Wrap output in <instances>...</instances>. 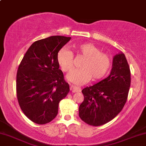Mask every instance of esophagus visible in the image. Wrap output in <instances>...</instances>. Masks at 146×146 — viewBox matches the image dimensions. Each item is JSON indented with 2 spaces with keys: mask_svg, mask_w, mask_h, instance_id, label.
<instances>
[{
  "mask_svg": "<svg viewBox=\"0 0 146 146\" xmlns=\"http://www.w3.org/2000/svg\"><path fill=\"white\" fill-rule=\"evenodd\" d=\"M70 90H71L73 93L80 92V91H81V88L75 87V86H71V87H70Z\"/></svg>",
  "mask_w": 146,
  "mask_h": 146,
  "instance_id": "1",
  "label": "esophagus"
}]
</instances>
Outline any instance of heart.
I'll return each mask as SVG.
<instances>
[{
    "mask_svg": "<svg viewBox=\"0 0 146 146\" xmlns=\"http://www.w3.org/2000/svg\"><path fill=\"white\" fill-rule=\"evenodd\" d=\"M74 51L83 57L80 69L72 70L67 76L68 81L74 84L81 85L92 79L94 81L103 78L110 69L111 60L107 53L92 43L74 44ZM57 61L62 71L68 72L74 67L73 54L66 48L58 52Z\"/></svg>",
    "mask_w": 146,
    "mask_h": 146,
    "instance_id": "1",
    "label": "heart"
}]
</instances>
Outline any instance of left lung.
I'll list each match as a JSON object with an SVG mask.
<instances>
[{"label": "left lung", "instance_id": "left-lung-1", "mask_svg": "<svg viewBox=\"0 0 146 146\" xmlns=\"http://www.w3.org/2000/svg\"><path fill=\"white\" fill-rule=\"evenodd\" d=\"M130 85V68L125 54H117L113 58L110 74L82 90L84 101L79 106L80 118L93 127L108 123L123 110Z\"/></svg>", "mask_w": 146, "mask_h": 146}]
</instances>
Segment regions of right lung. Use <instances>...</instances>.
<instances>
[{"label": "right lung", "instance_id": "1", "mask_svg": "<svg viewBox=\"0 0 146 146\" xmlns=\"http://www.w3.org/2000/svg\"><path fill=\"white\" fill-rule=\"evenodd\" d=\"M71 38L53 36L35 41L17 72L16 93L21 110L31 121L44 125L58 113L59 102L70 91L57 61L59 50Z\"/></svg>", "mask_w": 146, "mask_h": 146}]
</instances>
